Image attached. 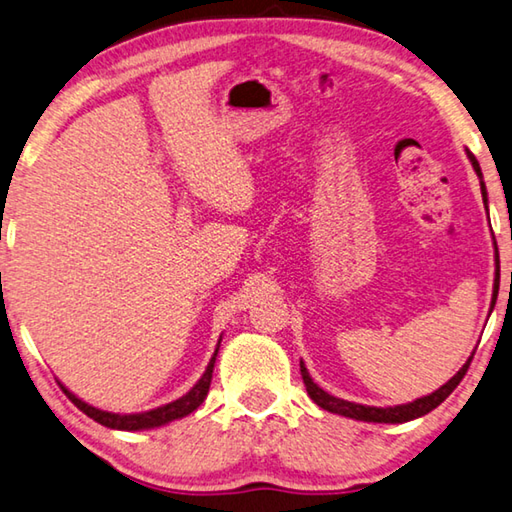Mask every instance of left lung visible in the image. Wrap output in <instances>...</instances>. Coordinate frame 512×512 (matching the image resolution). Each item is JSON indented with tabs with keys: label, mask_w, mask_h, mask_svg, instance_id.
I'll return each mask as SVG.
<instances>
[{
	"label": "left lung",
	"mask_w": 512,
	"mask_h": 512,
	"mask_svg": "<svg viewBox=\"0 0 512 512\" xmlns=\"http://www.w3.org/2000/svg\"><path fill=\"white\" fill-rule=\"evenodd\" d=\"M468 152V159L472 163V167H475V172L479 176V183H481V197H483V203L488 201L486 197V185H483V174H481V167H479V161L475 159V154H472L470 150ZM497 280H499V273H497ZM497 293H499V282H495V295H492V306H495V300H497ZM475 356V353H472ZM472 356L468 358L466 365H463L457 374H454L448 383H445L443 387L436 389V392H432L430 396H423V398H416L414 403H407V405H396V407H369V405H358V403H349V401H342V398H336L324 392L322 387H318L313 383V378L309 376V371H306L304 362H300V371H302V380H304V387L306 392H309L311 401L315 405H320L322 410H327L331 414H340V416H347V418H356V421H367V423H405V421H412V418H418V416H425L427 412H432L434 407H439L445 398H448L454 387H457L461 383V378L466 376V371L470 367L472 362Z\"/></svg>",
	"instance_id": "left-lung-1"
}]
</instances>
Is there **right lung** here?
<instances>
[{
  "mask_svg": "<svg viewBox=\"0 0 512 512\" xmlns=\"http://www.w3.org/2000/svg\"><path fill=\"white\" fill-rule=\"evenodd\" d=\"M221 345V340H219ZM219 345L215 349V356L210 358L206 371H203V376L199 378V383L194 385L188 394L176 398V401L167 403L163 407H156V410H150V412H141V414H111V412H102V410H96V407L87 405L85 401H80L78 396H73L67 387L62 385L64 394L69 396V401L78 407L80 412H85L89 418H94L96 423L105 425V427H111V430H150V427H159V425H165L170 421H176V418H183L188 416L190 412L197 410V407L203 403V398L208 396V389H210V380H212V369H215V360H217V351H219Z\"/></svg>",
  "mask_w": 512,
  "mask_h": 512,
  "instance_id": "add662e5",
  "label": "right lung"
}]
</instances>
